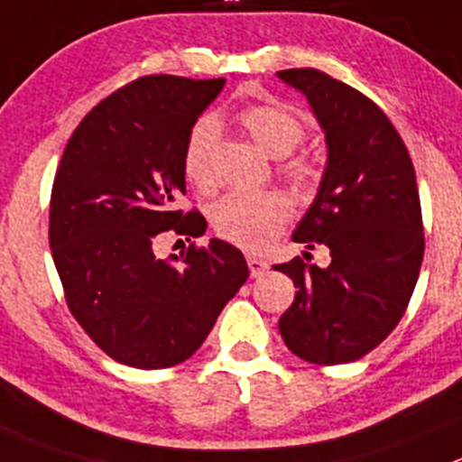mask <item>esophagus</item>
Wrapping results in <instances>:
<instances>
[{
    "label": "esophagus",
    "instance_id": "obj_1",
    "mask_svg": "<svg viewBox=\"0 0 462 462\" xmlns=\"http://www.w3.org/2000/svg\"><path fill=\"white\" fill-rule=\"evenodd\" d=\"M246 262H248V272H251V276H253V278H260L262 273H267V272H269L267 260H262V257L248 255V257H246Z\"/></svg>",
    "mask_w": 462,
    "mask_h": 462
}]
</instances>
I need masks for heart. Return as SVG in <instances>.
<instances>
[{"mask_svg":"<svg viewBox=\"0 0 462 462\" xmlns=\"http://www.w3.org/2000/svg\"><path fill=\"white\" fill-rule=\"evenodd\" d=\"M241 128L276 159L292 153L301 144L306 128L301 119L282 106H248L236 112ZM216 147H218V122L214 117H202L190 128L184 147V174L186 180L200 190L214 189L216 184ZM282 174L299 181L309 174L301 161H285L281 165ZM292 207L285 195L276 190L264 193H227L211 209V223L216 235L230 244L248 251H260L269 246L290 221Z\"/></svg>","mask_w":462,"mask_h":462,"instance_id":"heart-1","label":"heart"}]
</instances>
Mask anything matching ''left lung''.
<instances>
[{"mask_svg":"<svg viewBox=\"0 0 462 462\" xmlns=\"http://www.w3.org/2000/svg\"><path fill=\"white\" fill-rule=\"evenodd\" d=\"M278 78L309 98L327 140L322 184L292 239L331 255L329 267L310 264V253L273 264L297 288L278 329L303 361L347 364L396 329L417 285L423 223L414 165L389 117L355 87L318 69Z\"/></svg>","mask_w":462,"mask_h":462,"instance_id":"1","label":"left lung"}]
</instances>
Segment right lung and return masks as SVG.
<instances>
[{"mask_svg":"<svg viewBox=\"0 0 462 462\" xmlns=\"http://www.w3.org/2000/svg\"><path fill=\"white\" fill-rule=\"evenodd\" d=\"M226 80L147 76L87 112L57 168L50 248L73 318L94 343L133 368L189 359L248 278L239 248L221 239L180 257H156V241L205 235L186 193L190 128Z\"/></svg>","mask_w":462,"mask_h":462,"instance_id":"add662e5","label":"right lung"}]
</instances>
